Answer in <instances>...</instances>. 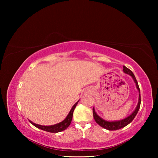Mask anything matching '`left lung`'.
I'll return each mask as SVG.
<instances>
[{"label": "left lung", "instance_id": "8db88e82", "mask_svg": "<svg viewBox=\"0 0 158 158\" xmlns=\"http://www.w3.org/2000/svg\"><path fill=\"white\" fill-rule=\"evenodd\" d=\"M123 72L125 73L130 74V75L132 77L134 81H135L136 85H137V88L139 90V102H138V105L137 108L135 110V111L133 112V113L129 116L128 117H127L126 118H125L123 120H121V121H113V122H109V121H106L105 120H103L102 118H101L98 116L97 114L95 113V109L94 108L93 109V118H94L95 122L97 123L100 125L101 127H102L105 128V129L106 130H119V129H121V128L124 127L127 125L129 123H130L131 122L133 121V119L135 118V117L136 116V115L138 113V111L139 109L140 108V105H141V95H140V89H139V85H138V82L137 81V79L135 78V76L134 75V74L132 71L130 70V69H128L127 68H126L125 66H123Z\"/></svg>", "mask_w": 158, "mask_h": 158}]
</instances>
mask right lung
Segmentation results:
<instances>
[{"mask_svg": "<svg viewBox=\"0 0 158 158\" xmlns=\"http://www.w3.org/2000/svg\"><path fill=\"white\" fill-rule=\"evenodd\" d=\"M77 103H78V102L74 104V106H73V108L71 109L70 111H69V113L68 114V116L66 117V118L63 121L59 123L53 125H50V126H43V125H37L35 123H34L30 121L31 123L33 124L35 127L39 128V129L47 131V132H49L56 133V132H61V131L65 130L69 127V125L71 123L72 119H73V112H74V109L76 107Z\"/></svg>", "mask_w": 158, "mask_h": 158, "instance_id": "add662e5", "label": "right lung"}]
</instances>
